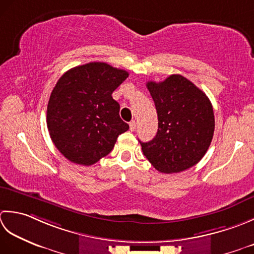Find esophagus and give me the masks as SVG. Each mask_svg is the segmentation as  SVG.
<instances>
[{
  "label": "esophagus",
  "instance_id": "esophagus-1",
  "mask_svg": "<svg viewBox=\"0 0 254 254\" xmlns=\"http://www.w3.org/2000/svg\"><path fill=\"white\" fill-rule=\"evenodd\" d=\"M136 127H137V123L134 122V121H131L130 123H129V128H130L131 131L136 130Z\"/></svg>",
  "mask_w": 254,
  "mask_h": 254
}]
</instances>
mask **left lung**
Returning <instances> with one entry per match:
<instances>
[{
  "label": "left lung",
  "instance_id": "left-lung-1",
  "mask_svg": "<svg viewBox=\"0 0 254 254\" xmlns=\"http://www.w3.org/2000/svg\"><path fill=\"white\" fill-rule=\"evenodd\" d=\"M147 87L158 114V131L142 152L162 173H178L198 163L208 150L215 130L209 98L186 77L172 74Z\"/></svg>",
  "mask_w": 254,
  "mask_h": 254
}]
</instances>
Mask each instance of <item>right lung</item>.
Wrapping results in <instances>:
<instances>
[{"label":"right lung","mask_w":254,"mask_h":254,"mask_svg":"<svg viewBox=\"0 0 254 254\" xmlns=\"http://www.w3.org/2000/svg\"><path fill=\"white\" fill-rule=\"evenodd\" d=\"M128 72L90 62L72 68L57 82L47 106V127L56 148L69 160L92 165L110 153L129 129L113 92Z\"/></svg>","instance_id":"1"}]
</instances>
